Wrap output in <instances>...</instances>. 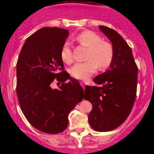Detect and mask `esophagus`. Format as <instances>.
<instances>
[{
  "label": "esophagus",
  "instance_id": "obj_1",
  "mask_svg": "<svg viewBox=\"0 0 154 154\" xmlns=\"http://www.w3.org/2000/svg\"><path fill=\"white\" fill-rule=\"evenodd\" d=\"M80 85H81V86L83 88V89H85V83H84V82H80Z\"/></svg>",
  "mask_w": 154,
  "mask_h": 154
}]
</instances>
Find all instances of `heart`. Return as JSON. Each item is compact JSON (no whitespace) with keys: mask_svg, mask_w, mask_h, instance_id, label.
Here are the masks:
<instances>
[{"mask_svg":"<svg viewBox=\"0 0 154 154\" xmlns=\"http://www.w3.org/2000/svg\"><path fill=\"white\" fill-rule=\"evenodd\" d=\"M75 40L80 45L88 48L86 62L77 63L70 69L72 77L79 80H88L97 72L98 66L100 69H106L112 63L114 49L112 45L106 41H103L101 36L91 30H85L78 34ZM60 57L64 63H71L73 60V54L71 45L66 42L60 51Z\"/></svg>","mask_w":154,"mask_h":154,"instance_id":"1","label":"heart"}]
</instances>
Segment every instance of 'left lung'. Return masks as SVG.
Returning a JSON list of instances; mask_svg holds the SVG:
<instances>
[{
    "mask_svg": "<svg viewBox=\"0 0 154 154\" xmlns=\"http://www.w3.org/2000/svg\"><path fill=\"white\" fill-rule=\"evenodd\" d=\"M112 42L114 58L109 69L94 79L100 86H87L85 99L92 104L88 121L94 130L109 132L126 121L132 111L137 91L138 67L132 51L115 30L100 25Z\"/></svg>",
    "mask_w": 154,
    "mask_h": 154,
    "instance_id": "left-lung-1",
    "label": "left lung"
}]
</instances>
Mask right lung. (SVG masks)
<instances>
[{
	"label": "right lung",
	"instance_id": "right-lung-1",
	"mask_svg": "<svg viewBox=\"0 0 154 154\" xmlns=\"http://www.w3.org/2000/svg\"><path fill=\"white\" fill-rule=\"evenodd\" d=\"M68 36L66 29H39L26 39L16 64V93L22 112L34 128L45 133L66 129L69 112L84 98L83 89L64 70L60 57ZM54 79L58 89L51 87Z\"/></svg>",
	"mask_w": 154,
	"mask_h": 154
}]
</instances>
